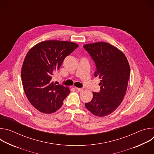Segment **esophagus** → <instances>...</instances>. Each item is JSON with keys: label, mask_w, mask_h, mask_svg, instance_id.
Segmentation results:
<instances>
[{"label": "esophagus", "mask_w": 154, "mask_h": 154, "mask_svg": "<svg viewBox=\"0 0 154 154\" xmlns=\"http://www.w3.org/2000/svg\"><path fill=\"white\" fill-rule=\"evenodd\" d=\"M75 89H76L78 91H83V88H77V87H76V88H75Z\"/></svg>", "instance_id": "esophagus-1"}]
</instances>
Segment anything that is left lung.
Listing matches in <instances>:
<instances>
[{
    "label": "left lung",
    "mask_w": 154,
    "mask_h": 154,
    "mask_svg": "<svg viewBox=\"0 0 154 154\" xmlns=\"http://www.w3.org/2000/svg\"><path fill=\"white\" fill-rule=\"evenodd\" d=\"M94 61V77L100 79L99 93L93 92V99L85 106L93 115L103 117L112 113L122 102L130 77V66L124 54L105 42L83 45Z\"/></svg>",
    "instance_id": "obj_1"
}]
</instances>
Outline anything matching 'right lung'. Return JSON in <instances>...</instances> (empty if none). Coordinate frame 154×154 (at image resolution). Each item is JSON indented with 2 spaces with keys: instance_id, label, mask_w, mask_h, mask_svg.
Masks as SVG:
<instances>
[{
  "instance_id": "1",
  "label": "right lung",
  "mask_w": 154,
  "mask_h": 154,
  "mask_svg": "<svg viewBox=\"0 0 154 154\" xmlns=\"http://www.w3.org/2000/svg\"><path fill=\"white\" fill-rule=\"evenodd\" d=\"M78 46L73 42L48 40L39 42L27 52L21 69L22 83L28 100L38 111L55 112L69 94V88L54 83L52 75Z\"/></svg>"
}]
</instances>
